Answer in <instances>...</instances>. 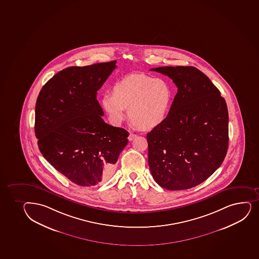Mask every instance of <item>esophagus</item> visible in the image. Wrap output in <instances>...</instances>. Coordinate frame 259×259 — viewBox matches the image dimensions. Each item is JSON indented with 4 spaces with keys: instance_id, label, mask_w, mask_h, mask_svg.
I'll use <instances>...</instances> for the list:
<instances>
[{
    "instance_id": "obj_1",
    "label": "esophagus",
    "mask_w": 259,
    "mask_h": 259,
    "mask_svg": "<svg viewBox=\"0 0 259 259\" xmlns=\"http://www.w3.org/2000/svg\"><path fill=\"white\" fill-rule=\"evenodd\" d=\"M137 137V134H129V137H128V139L130 140V141H132V140H134L135 138Z\"/></svg>"
}]
</instances>
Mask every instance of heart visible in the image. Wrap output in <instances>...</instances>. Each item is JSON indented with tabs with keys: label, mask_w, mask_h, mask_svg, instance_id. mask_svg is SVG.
I'll use <instances>...</instances> for the list:
<instances>
[{
	"label": "heart",
	"mask_w": 259,
	"mask_h": 259,
	"mask_svg": "<svg viewBox=\"0 0 259 259\" xmlns=\"http://www.w3.org/2000/svg\"><path fill=\"white\" fill-rule=\"evenodd\" d=\"M172 104V90L163 78L145 74H133L114 83L113 92H106L101 105L114 125H120L125 109L132 124L151 129L167 118Z\"/></svg>",
	"instance_id": "obj_1"
}]
</instances>
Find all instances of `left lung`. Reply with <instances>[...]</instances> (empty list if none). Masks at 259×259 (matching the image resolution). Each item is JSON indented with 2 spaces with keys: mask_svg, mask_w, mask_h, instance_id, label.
Listing matches in <instances>:
<instances>
[{
  "mask_svg": "<svg viewBox=\"0 0 259 259\" xmlns=\"http://www.w3.org/2000/svg\"><path fill=\"white\" fill-rule=\"evenodd\" d=\"M150 71L169 77L178 88L166 120L147 134L150 172L165 189H190L209 178L224 161L228 147L227 103L196 67Z\"/></svg>",
  "mask_w": 259,
  "mask_h": 259,
  "instance_id": "left-lung-1",
  "label": "left lung"
}]
</instances>
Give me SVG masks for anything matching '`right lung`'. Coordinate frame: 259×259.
Returning a JSON list of instances; mask_svg holds the SVG:
<instances>
[{
	"mask_svg": "<svg viewBox=\"0 0 259 259\" xmlns=\"http://www.w3.org/2000/svg\"><path fill=\"white\" fill-rule=\"evenodd\" d=\"M115 63L61 70L45 83L36 99L39 150L57 171L80 187L108 181L127 145L128 132L104 122L97 100Z\"/></svg>",
	"mask_w": 259,
	"mask_h": 259,
	"instance_id": "add662e5",
	"label": "right lung"
}]
</instances>
